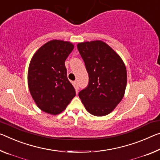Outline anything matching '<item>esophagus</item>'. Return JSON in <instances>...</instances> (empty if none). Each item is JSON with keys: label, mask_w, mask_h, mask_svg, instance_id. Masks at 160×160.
<instances>
[{"label": "esophagus", "mask_w": 160, "mask_h": 160, "mask_svg": "<svg viewBox=\"0 0 160 160\" xmlns=\"http://www.w3.org/2000/svg\"><path fill=\"white\" fill-rule=\"evenodd\" d=\"M74 84H75V85L76 86V88H79V82H78V80H75V82H74Z\"/></svg>", "instance_id": "34e87169"}]
</instances>
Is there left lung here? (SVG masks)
Listing matches in <instances>:
<instances>
[{
  "instance_id": "obj_1",
  "label": "left lung",
  "mask_w": 160,
  "mask_h": 160,
  "mask_svg": "<svg viewBox=\"0 0 160 160\" xmlns=\"http://www.w3.org/2000/svg\"><path fill=\"white\" fill-rule=\"evenodd\" d=\"M77 47L89 76L88 85L78 93L79 98L92 115H107L125 94V65L112 48L100 40L81 42Z\"/></svg>"
}]
</instances>
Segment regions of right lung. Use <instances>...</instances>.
<instances>
[{
  "label": "right lung",
  "mask_w": 160,
  "mask_h": 160,
  "mask_svg": "<svg viewBox=\"0 0 160 160\" xmlns=\"http://www.w3.org/2000/svg\"><path fill=\"white\" fill-rule=\"evenodd\" d=\"M73 48L69 42L51 40L39 48L30 61L28 75L30 92L45 112L58 115L75 96L65 65Z\"/></svg>",
  "instance_id": "add662e5"
}]
</instances>
